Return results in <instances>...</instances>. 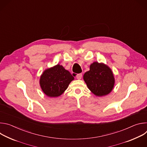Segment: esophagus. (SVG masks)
Instances as JSON below:
<instances>
[{"label": "esophagus", "mask_w": 147, "mask_h": 147, "mask_svg": "<svg viewBox=\"0 0 147 147\" xmlns=\"http://www.w3.org/2000/svg\"><path fill=\"white\" fill-rule=\"evenodd\" d=\"M82 74L81 73H80V74H77V76H76V77H77V78L78 79V80H80V79H81V78H82Z\"/></svg>", "instance_id": "1"}]
</instances>
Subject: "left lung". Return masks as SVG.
<instances>
[{
	"label": "left lung",
	"mask_w": 147,
	"mask_h": 147,
	"mask_svg": "<svg viewBox=\"0 0 147 147\" xmlns=\"http://www.w3.org/2000/svg\"><path fill=\"white\" fill-rule=\"evenodd\" d=\"M83 79L88 89L97 96L109 94L112 91L115 83L111 69L103 63L98 61L90 65V70L84 74Z\"/></svg>",
	"instance_id": "left-lung-1"
}]
</instances>
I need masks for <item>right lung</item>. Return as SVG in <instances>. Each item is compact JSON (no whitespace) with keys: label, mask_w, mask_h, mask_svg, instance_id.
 Returning a JSON list of instances; mask_svg holds the SVG:
<instances>
[{"label":"right lung","mask_w":147,"mask_h":147,"mask_svg":"<svg viewBox=\"0 0 147 147\" xmlns=\"http://www.w3.org/2000/svg\"><path fill=\"white\" fill-rule=\"evenodd\" d=\"M74 79L68 70L57 64L42 73L40 77L39 84L47 96L54 98L63 93Z\"/></svg>","instance_id":"1"}]
</instances>
